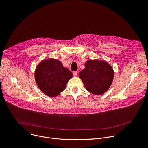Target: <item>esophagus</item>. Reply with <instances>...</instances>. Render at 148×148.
I'll return each instance as SVG.
<instances>
[{
  "instance_id": "1",
  "label": "esophagus",
  "mask_w": 148,
  "mask_h": 148,
  "mask_svg": "<svg viewBox=\"0 0 148 148\" xmlns=\"http://www.w3.org/2000/svg\"><path fill=\"white\" fill-rule=\"evenodd\" d=\"M77 74H78V71H74V72H73V75H74V77H77Z\"/></svg>"
}]
</instances>
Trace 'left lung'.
Returning a JSON list of instances; mask_svg holds the SVG:
<instances>
[{
  "instance_id": "1",
  "label": "left lung",
  "mask_w": 148,
  "mask_h": 148,
  "mask_svg": "<svg viewBox=\"0 0 148 148\" xmlns=\"http://www.w3.org/2000/svg\"><path fill=\"white\" fill-rule=\"evenodd\" d=\"M79 74L86 89L95 95H101L110 87L114 77L112 66L103 60H89Z\"/></svg>"
}]
</instances>
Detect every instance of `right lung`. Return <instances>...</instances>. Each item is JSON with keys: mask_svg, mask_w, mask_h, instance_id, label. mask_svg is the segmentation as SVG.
Listing matches in <instances>:
<instances>
[{"mask_svg": "<svg viewBox=\"0 0 148 148\" xmlns=\"http://www.w3.org/2000/svg\"><path fill=\"white\" fill-rule=\"evenodd\" d=\"M72 73L57 59L42 61L36 67L35 78L40 90L49 97H55L63 91Z\"/></svg>", "mask_w": 148, "mask_h": 148, "instance_id": "add662e5", "label": "right lung"}]
</instances>
